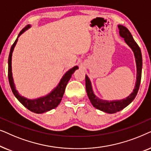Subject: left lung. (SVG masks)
Listing matches in <instances>:
<instances>
[{"mask_svg": "<svg viewBox=\"0 0 151 151\" xmlns=\"http://www.w3.org/2000/svg\"><path fill=\"white\" fill-rule=\"evenodd\" d=\"M119 36L124 38V41L126 43L131 47L134 53V55L135 58L136 66H137V80L133 92L131 95L123 100H104L102 99L98 98L96 95L93 93V91L91 83L89 78L87 76H85V84H86V90L87 93L88 97L89 98L90 102H91L93 106L95 108L99 109V110L104 111L105 113H115L118 111H120L127 107L129 104H131L135 98L137 96V93L139 90L140 82H141L142 78V52L140 50L139 47L134 40L132 36L131 32L129 29L124 26L119 24Z\"/></svg>", "mask_w": 151, "mask_h": 151, "instance_id": "left-lung-1", "label": "left lung"}]
</instances>
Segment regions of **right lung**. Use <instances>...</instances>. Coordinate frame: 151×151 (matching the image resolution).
Here are the masks:
<instances>
[{"instance_id":"add662e5","label":"right lung","mask_w":151,"mask_h":151,"mask_svg":"<svg viewBox=\"0 0 151 151\" xmlns=\"http://www.w3.org/2000/svg\"><path fill=\"white\" fill-rule=\"evenodd\" d=\"M31 27L30 24L27 25L25 27H24L20 31V32L18 34V36L12 45L10 49V52L9 55V58H8V78H9V82L10 87L12 88V92L16 98L18 99V100L23 105L24 107L29 110L32 111V112L36 113H43L51 110V109H55V107L58 106V104L60 103L62 98H63L64 93H65L66 86L69 82V80L71 78L72 74H73L76 69H78V66H75L72 69H69L63 77L61 78L60 81L58 84V86L53 89L52 91L49 93L47 96L40 97V98L34 99V100H29L24 98L23 96H21L18 93L17 90L16 89L15 84H14L13 76H12V53H13L14 49L15 47L17 41L18 40V37L21 35L22 33H24L27 29Z\"/></svg>"}]
</instances>
